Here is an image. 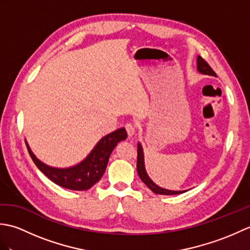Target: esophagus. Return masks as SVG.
Segmentation results:
<instances>
[{
  "instance_id": "34e87169",
  "label": "esophagus",
  "mask_w": 250,
  "mask_h": 250,
  "mask_svg": "<svg viewBox=\"0 0 250 250\" xmlns=\"http://www.w3.org/2000/svg\"><path fill=\"white\" fill-rule=\"evenodd\" d=\"M125 130H126V133H128V136L131 137V136H133V135L135 134L136 128H135L134 125L126 124V125H125Z\"/></svg>"
}]
</instances>
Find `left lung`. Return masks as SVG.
I'll use <instances>...</instances> for the list:
<instances>
[{"mask_svg": "<svg viewBox=\"0 0 250 250\" xmlns=\"http://www.w3.org/2000/svg\"><path fill=\"white\" fill-rule=\"evenodd\" d=\"M198 71L202 74H205V75H211V76H216V73L213 71V68L209 66L208 63H207L203 58L198 57ZM136 168H137V173H139V176L142 179V182L144 183L148 188H149L152 192H155L157 194H164V195H171V194H179V193H184L185 191H172V190H167L158 187V186L152 182V180L148 177V175L146 173L145 166H144V156H143V149L142 146L139 143L137 144V164H136Z\"/></svg>", "mask_w": 250, "mask_h": 250, "instance_id": "1", "label": "left lung"}]
</instances>
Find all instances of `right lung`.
Masks as SVG:
<instances>
[{"instance_id": "obj_1", "label": "right lung", "mask_w": 250, "mask_h": 250, "mask_svg": "<svg viewBox=\"0 0 250 250\" xmlns=\"http://www.w3.org/2000/svg\"><path fill=\"white\" fill-rule=\"evenodd\" d=\"M126 136L128 134L124 128L111 132L98 143L83 162L67 168H56L46 166L34 156L28 144H25L35 166L51 182L63 188L83 191L91 188L103 176L111 151L119 142L125 141Z\"/></svg>"}]
</instances>
